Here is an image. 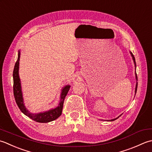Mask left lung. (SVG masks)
<instances>
[{
  "label": "left lung",
  "instance_id": "8db88e82",
  "mask_svg": "<svg viewBox=\"0 0 152 152\" xmlns=\"http://www.w3.org/2000/svg\"><path fill=\"white\" fill-rule=\"evenodd\" d=\"M130 54H131V56H132V58L133 61H134V67H135V70H136V67H137V64H136L135 58H134V56H133V54H132V53L131 52H130ZM135 77H136V80H138V79H137V73H136V71H135ZM137 85H138V83H137V84H136V87H135V94H136V93H137ZM121 115H122V114H121ZM121 115H120L118 117H117V118H115V119H111V120H107V121H115V120H116L117 119H118L119 117Z\"/></svg>",
  "mask_w": 152,
  "mask_h": 152
}]
</instances>
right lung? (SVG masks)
<instances>
[{
  "label": "right lung",
  "mask_w": 152,
  "mask_h": 152,
  "mask_svg": "<svg viewBox=\"0 0 152 152\" xmlns=\"http://www.w3.org/2000/svg\"><path fill=\"white\" fill-rule=\"evenodd\" d=\"M20 50L18 51V56L17 61L15 62L14 72H13V79H14V95L15 98V100L18 106L19 107L20 110H21L24 115L29 117V118L35 121L36 122L39 123H48L52 121L55 119H58L59 117L61 115L63 109L64 102L67 94L68 91L71 87L70 85H66L63 87L61 90V95H60V100L59 102L58 106L54 108V109H50L48 111H43V112H40L37 113H34L31 112L27 109L26 106H25L23 93L21 91V81L19 76V66H20Z\"/></svg>",
  "instance_id": "1"
}]
</instances>
